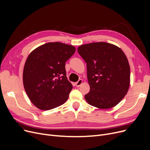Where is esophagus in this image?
<instances>
[{"label": "esophagus", "instance_id": "esophagus-1", "mask_svg": "<svg viewBox=\"0 0 150 150\" xmlns=\"http://www.w3.org/2000/svg\"><path fill=\"white\" fill-rule=\"evenodd\" d=\"M83 83V80L82 79H79L78 82L76 83V87H79V86L82 84Z\"/></svg>", "mask_w": 150, "mask_h": 150}]
</instances>
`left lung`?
<instances>
[{
  "instance_id": "8db88e82",
  "label": "left lung",
  "mask_w": 150,
  "mask_h": 150,
  "mask_svg": "<svg viewBox=\"0 0 150 150\" xmlns=\"http://www.w3.org/2000/svg\"><path fill=\"white\" fill-rule=\"evenodd\" d=\"M78 52L87 65L89 92L84 96L90 105L109 109L128 93L130 67L126 55L115 45L104 42L83 44Z\"/></svg>"
}]
</instances>
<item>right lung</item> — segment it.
<instances>
[{"mask_svg": "<svg viewBox=\"0 0 150 150\" xmlns=\"http://www.w3.org/2000/svg\"><path fill=\"white\" fill-rule=\"evenodd\" d=\"M75 51L71 45L48 42L29 55L24 67V87L38 108L49 110L67 100L72 85L66 77L65 64Z\"/></svg>", "mask_w": 150, "mask_h": 150, "instance_id": "obj_1", "label": "right lung"}]
</instances>
